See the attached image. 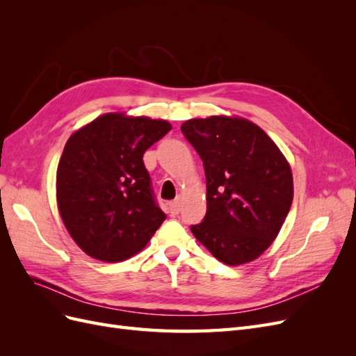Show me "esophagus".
<instances>
[{
	"label": "esophagus",
	"instance_id": "34e87169",
	"mask_svg": "<svg viewBox=\"0 0 356 356\" xmlns=\"http://www.w3.org/2000/svg\"><path fill=\"white\" fill-rule=\"evenodd\" d=\"M179 211H181L179 200H174V202L169 203V212H170V215H178Z\"/></svg>",
	"mask_w": 356,
	"mask_h": 356
}]
</instances>
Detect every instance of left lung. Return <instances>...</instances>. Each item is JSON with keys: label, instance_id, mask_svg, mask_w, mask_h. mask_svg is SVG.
Instances as JSON below:
<instances>
[{"label": "left lung", "instance_id": "obj_1", "mask_svg": "<svg viewBox=\"0 0 356 356\" xmlns=\"http://www.w3.org/2000/svg\"><path fill=\"white\" fill-rule=\"evenodd\" d=\"M181 132L200 156L207 215L191 232L227 266L260 257L281 230L293 203V174L261 127L239 117L191 118Z\"/></svg>", "mask_w": 356, "mask_h": 356}]
</instances>
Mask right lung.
Returning a JSON list of instances; mask_svg holds the SVG:
<instances>
[{
	"mask_svg": "<svg viewBox=\"0 0 356 356\" xmlns=\"http://www.w3.org/2000/svg\"><path fill=\"white\" fill-rule=\"evenodd\" d=\"M170 129L165 120L110 113L70 136L56 174L58 208L92 258H131L165 221L143 156Z\"/></svg>",
	"mask_w": 356,
	"mask_h": 356,
	"instance_id": "right-lung-1",
	"label": "right lung"
}]
</instances>
